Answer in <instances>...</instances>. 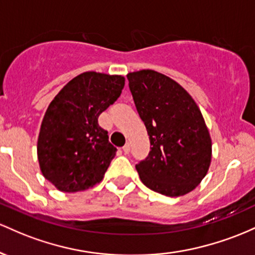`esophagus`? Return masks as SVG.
<instances>
[{"instance_id": "obj_1", "label": "esophagus", "mask_w": 255, "mask_h": 255, "mask_svg": "<svg viewBox=\"0 0 255 255\" xmlns=\"http://www.w3.org/2000/svg\"><path fill=\"white\" fill-rule=\"evenodd\" d=\"M130 149H131V143H130V142H128L127 144H125L124 147H123V150H124V153H125V154H128V151H130Z\"/></svg>"}]
</instances>
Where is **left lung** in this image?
<instances>
[{
  "label": "left lung",
  "instance_id": "obj_1",
  "mask_svg": "<svg viewBox=\"0 0 255 255\" xmlns=\"http://www.w3.org/2000/svg\"><path fill=\"white\" fill-rule=\"evenodd\" d=\"M150 151L136 170L145 187L166 196L190 193L207 174L212 139L199 106L181 84L154 70L128 73Z\"/></svg>",
  "mask_w": 255,
  "mask_h": 255
}]
</instances>
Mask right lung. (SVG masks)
Segmentation results:
<instances>
[{
	"label": "right lung",
	"instance_id": "add662e5",
	"mask_svg": "<svg viewBox=\"0 0 255 255\" xmlns=\"http://www.w3.org/2000/svg\"><path fill=\"white\" fill-rule=\"evenodd\" d=\"M124 85L123 76L89 71L71 79L48 106L37 156L42 174L58 190L83 191L104 179L117 148L97 119Z\"/></svg>",
	"mask_w": 255,
	"mask_h": 255
}]
</instances>
